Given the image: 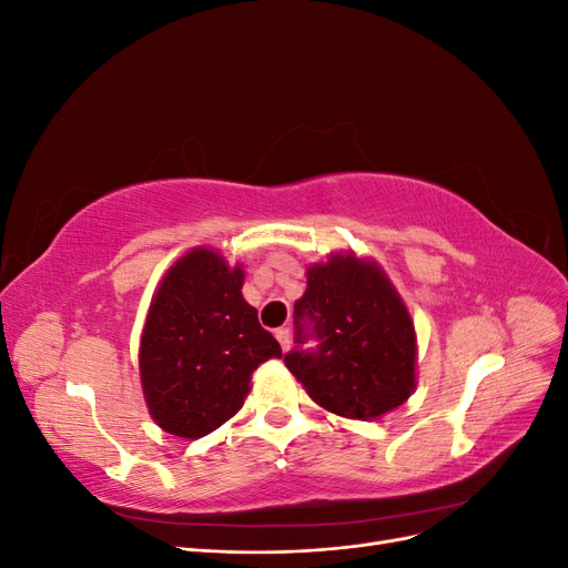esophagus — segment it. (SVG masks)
<instances>
[{"label":"esophagus","mask_w":568,"mask_h":568,"mask_svg":"<svg viewBox=\"0 0 568 568\" xmlns=\"http://www.w3.org/2000/svg\"><path fill=\"white\" fill-rule=\"evenodd\" d=\"M274 336H277V341H280V346H282V351L286 353V351L291 348V332L286 329V326H282V329H277V332H274Z\"/></svg>","instance_id":"34e87169"}]
</instances>
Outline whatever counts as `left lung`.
Returning a JSON list of instances; mask_svg holds the SVG:
<instances>
[{
  "mask_svg": "<svg viewBox=\"0 0 568 568\" xmlns=\"http://www.w3.org/2000/svg\"><path fill=\"white\" fill-rule=\"evenodd\" d=\"M296 343L284 355L311 398L348 419H376L400 407L417 386V334L384 270L355 253L307 267L294 305ZM315 335L321 346L301 352Z\"/></svg>",
  "mask_w": 568,
  "mask_h": 568,
  "instance_id": "left-lung-1",
  "label": "left lung"
}]
</instances>
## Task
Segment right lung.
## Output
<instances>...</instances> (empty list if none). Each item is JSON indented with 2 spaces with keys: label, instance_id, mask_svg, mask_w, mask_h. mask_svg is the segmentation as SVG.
Masks as SVG:
<instances>
[{
  "label": "right lung",
  "instance_id": "obj_1",
  "mask_svg": "<svg viewBox=\"0 0 568 568\" xmlns=\"http://www.w3.org/2000/svg\"><path fill=\"white\" fill-rule=\"evenodd\" d=\"M244 270L192 248L165 272L140 343L142 390L163 432L203 438L242 409L251 374L282 357L277 338L242 296Z\"/></svg>",
  "mask_w": 568,
  "mask_h": 568
}]
</instances>
